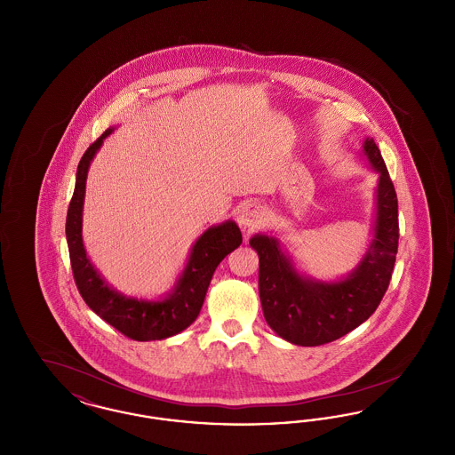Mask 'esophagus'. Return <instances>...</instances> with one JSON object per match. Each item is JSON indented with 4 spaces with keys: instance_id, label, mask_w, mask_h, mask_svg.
<instances>
[{
    "instance_id": "34e87169",
    "label": "esophagus",
    "mask_w": 455,
    "mask_h": 455,
    "mask_svg": "<svg viewBox=\"0 0 455 455\" xmlns=\"http://www.w3.org/2000/svg\"><path fill=\"white\" fill-rule=\"evenodd\" d=\"M266 217H267V212L264 206L256 204V203H247L238 210L237 221L240 228L252 230V228L260 227Z\"/></svg>"
}]
</instances>
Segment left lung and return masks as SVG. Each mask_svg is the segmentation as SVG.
<instances>
[{"instance_id": "1", "label": "left lung", "mask_w": 455, "mask_h": 455, "mask_svg": "<svg viewBox=\"0 0 455 455\" xmlns=\"http://www.w3.org/2000/svg\"><path fill=\"white\" fill-rule=\"evenodd\" d=\"M373 172L375 215L367 252L351 273L323 282L300 273L280 238L256 234L249 243L259 256V297L264 319L284 341L319 347L363 324L389 286L397 242V196L373 138L362 148Z\"/></svg>"}]
</instances>
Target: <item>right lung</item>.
I'll return each mask as SVG.
<instances>
[{"instance_id":"add662e5","label":"right lung","mask_w":455,"mask_h":455,"mask_svg":"<svg viewBox=\"0 0 455 455\" xmlns=\"http://www.w3.org/2000/svg\"><path fill=\"white\" fill-rule=\"evenodd\" d=\"M112 131L114 128H108L93 141L78 164L75 193L66 215L73 276L88 307L119 332L134 341L167 339L195 323L218 264L242 243V234L234 220H225L204 230L196 238L172 290L156 300L128 297L112 288L92 264L82 237L88 169Z\"/></svg>"}]
</instances>
